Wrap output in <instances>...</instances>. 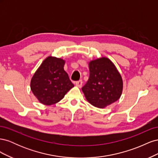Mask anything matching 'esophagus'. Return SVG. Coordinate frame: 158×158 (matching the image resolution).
Returning <instances> with one entry per match:
<instances>
[{
  "label": "esophagus",
  "instance_id": "34e87169",
  "mask_svg": "<svg viewBox=\"0 0 158 158\" xmlns=\"http://www.w3.org/2000/svg\"><path fill=\"white\" fill-rule=\"evenodd\" d=\"M76 86H78V88L82 87V80H80L79 81H77V82H76Z\"/></svg>",
  "mask_w": 158,
  "mask_h": 158
}]
</instances>
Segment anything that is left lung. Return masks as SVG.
<instances>
[{
    "label": "left lung",
    "instance_id": "8db88e82",
    "mask_svg": "<svg viewBox=\"0 0 158 158\" xmlns=\"http://www.w3.org/2000/svg\"><path fill=\"white\" fill-rule=\"evenodd\" d=\"M89 77L82 88L87 101L94 107L105 108L120 98L123 82L120 73L107 57L91 60Z\"/></svg>",
    "mask_w": 158,
    "mask_h": 158
}]
</instances>
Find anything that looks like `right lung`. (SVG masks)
<instances>
[{
	"mask_svg": "<svg viewBox=\"0 0 158 158\" xmlns=\"http://www.w3.org/2000/svg\"><path fill=\"white\" fill-rule=\"evenodd\" d=\"M65 60L49 56L43 61L31 78V92L39 102L51 106L60 102L74 87L64 70Z\"/></svg>",
	"mask_w": 158,
	"mask_h": 158,
	"instance_id": "1",
	"label": "right lung"
}]
</instances>
